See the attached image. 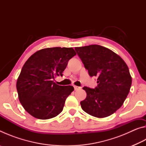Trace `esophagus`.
I'll use <instances>...</instances> for the list:
<instances>
[{"label":"esophagus","instance_id":"esophagus-1","mask_svg":"<svg viewBox=\"0 0 146 146\" xmlns=\"http://www.w3.org/2000/svg\"><path fill=\"white\" fill-rule=\"evenodd\" d=\"M73 87H74V89H75V91L80 90L81 89V87H78V86H73Z\"/></svg>","mask_w":146,"mask_h":146}]
</instances>
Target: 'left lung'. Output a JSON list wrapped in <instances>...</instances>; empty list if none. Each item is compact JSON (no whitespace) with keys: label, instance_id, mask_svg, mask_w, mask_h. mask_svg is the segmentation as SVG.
<instances>
[{"label":"left lung","instance_id":"8db88e82","mask_svg":"<svg viewBox=\"0 0 146 146\" xmlns=\"http://www.w3.org/2000/svg\"><path fill=\"white\" fill-rule=\"evenodd\" d=\"M91 76H97V87L85 86L87 96L81 108L88 114L104 118L122 106L132 83L129 68L123 59L111 49L99 45L75 48Z\"/></svg>","mask_w":146,"mask_h":146}]
</instances>
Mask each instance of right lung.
Segmentation results:
<instances>
[{
    "mask_svg": "<svg viewBox=\"0 0 146 146\" xmlns=\"http://www.w3.org/2000/svg\"><path fill=\"white\" fill-rule=\"evenodd\" d=\"M76 54L72 48H48L37 51L27 60L16 86L20 102L29 114L46 120L62 112L74 88L58 86L53 80L62 76L69 60Z\"/></svg>",
    "mask_w": 146,
    "mask_h": 146,
    "instance_id": "obj_1",
    "label": "right lung"
}]
</instances>
